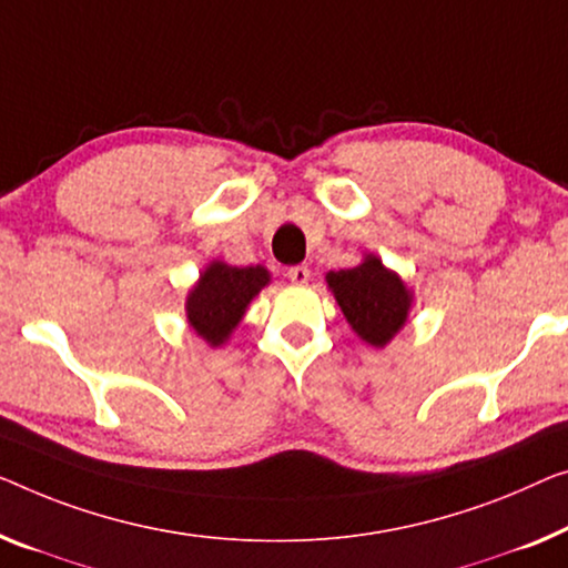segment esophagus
I'll list each match as a JSON object with an SVG mask.
<instances>
[{"instance_id":"1","label":"esophagus","mask_w":568,"mask_h":568,"mask_svg":"<svg viewBox=\"0 0 568 568\" xmlns=\"http://www.w3.org/2000/svg\"><path fill=\"white\" fill-rule=\"evenodd\" d=\"M287 277H291L293 283H308V277H311V270L306 267V265H293V267H287V273H285Z\"/></svg>"}]
</instances>
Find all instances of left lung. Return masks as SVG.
I'll list each match as a JSON object with an SVG mask.
<instances>
[{
	"label": "left lung",
	"mask_w": 568,
	"mask_h": 568,
	"mask_svg": "<svg viewBox=\"0 0 568 568\" xmlns=\"http://www.w3.org/2000/svg\"><path fill=\"white\" fill-rule=\"evenodd\" d=\"M326 283L354 332L372 346H385L408 318L410 293L377 257L369 255L357 267L328 273Z\"/></svg>",
	"instance_id": "left-lung-1"
}]
</instances>
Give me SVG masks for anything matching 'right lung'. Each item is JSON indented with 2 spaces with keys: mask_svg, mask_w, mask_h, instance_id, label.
I'll list each match as a JSON object with an SVG mask.
<instances>
[{
  "mask_svg": "<svg viewBox=\"0 0 568 568\" xmlns=\"http://www.w3.org/2000/svg\"><path fill=\"white\" fill-rule=\"evenodd\" d=\"M267 283V270L260 265L232 267L226 262H211L185 301L193 332L211 346L224 344L240 324L244 308Z\"/></svg>",
  "mask_w": 568,
  "mask_h": 568,
  "instance_id": "right-lung-1",
  "label": "right lung"
}]
</instances>
